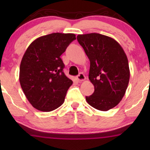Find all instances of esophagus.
Returning a JSON list of instances; mask_svg holds the SVG:
<instances>
[{
    "label": "esophagus",
    "mask_w": 150,
    "mask_h": 150,
    "mask_svg": "<svg viewBox=\"0 0 150 150\" xmlns=\"http://www.w3.org/2000/svg\"><path fill=\"white\" fill-rule=\"evenodd\" d=\"M77 79H78L79 81H85V80H86V77H85L83 73L81 72V73H80L78 76H77Z\"/></svg>",
    "instance_id": "1"
}]
</instances>
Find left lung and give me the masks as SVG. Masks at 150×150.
I'll return each mask as SVG.
<instances>
[{
  "label": "left lung",
  "mask_w": 150,
  "mask_h": 150,
  "mask_svg": "<svg viewBox=\"0 0 150 150\" xmlns=\"http://www.w3.org/2000/svg\"><path fill=\"white\" fill-rule=\"evenodd\" d=\"M77 40L89 59L88 78L94 86L86 102L96 110L107 111L120 103L128 88L126 54L115 40L99 33L78 35Z\"/></svg>",
  "instance_id": "left-lung-1"
}]
</instances>
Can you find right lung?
<instances>
[{
  "instance_id": "add662e5",
  "label": "right lung",
  "mask_w": 150,
  "mask_h": 150,
  "mask_svg": "<svg viewBox=\"0 0 150 150\" xmlns=\"http://www.w3.org/2000/svg\"><path fill=\"white\" fill-rule=\"evenodd\" d=\"M72 33H54L35 39L28 46L19 68V82L34 108L56 110L64 102L72 81L64 75L61 55L74 40Z\"/></svg>"
}]
</instances>
